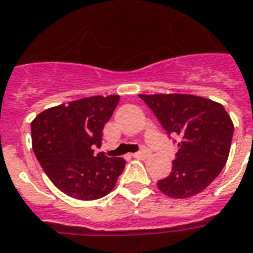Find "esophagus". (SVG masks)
Wrapping results in <instances>:
<instances>
[{"mask_svg": "<svg viewBox=\"0 0 253 253\" xmlns=\"http://www.w3.org/2000/svg\"><path fill=\"white\" fill-rule=\"evenodd\" d=\"M151 155V152L148 150H143V151H139V152H136V154H134L132 156H134L135 159H147L148 156Z\"/></svg>", "mask_w": 253, "mask_h": 253, "instance_id": "1", "label": "esophagus"}]
</instances>
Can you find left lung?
<instances>
[{
    "instance_id": "left-lung-1",
    "label": "left lung",
    "mask_w": 253,
    "mask_h": 253,
    "mask_svg": "<svg viewBox=\"0 0 253 253\" xmlns=\"http://www.w3.org/2000/svg\"><path fill=\"white\" fill-rule=\"evenodd\" d=\"M168 134L180 135L169 176L158 188L170 198L196 196L215 180L227 162L234 123L219 102L193 94H139Z\"/></svg>"
}]
</instances>
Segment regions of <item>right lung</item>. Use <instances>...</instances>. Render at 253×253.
Here are the masks:
<instances>
[{
    "label": "right lung",
    "mask_w": 253,
    "mask_h": 253,
    "mask_svg": "<svg viewBox=\"0 0 253 253\" xmlns=\"http://www.w3.org/2000/svg\"><path fill=\"white\" fill-rule=\"evenodd\" d=\"M118 94L91 95L42 111L31 122L35 156L60 192L81 201L102 198L114 189L126 160L94 155Z\"/></svg>",
    "instance_id": "obj_1"
}]
</instances>
